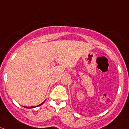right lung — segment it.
<instances>
[{"mask_svg": "<svg viewBox=\"0 0 129 129\" xmlns=\"http://www.w3.org/2000/svg\"><path fill=\"white\" fill-rule=\"evenodd\" d=\"M45 102V101L43 102H42V104H40V105H37V106H35V107H24V108H35V107H39V106H41V105H42V104H43L44 102Z\"/></svg>", "mask_w": 129, "mask_h": 129, "instance_id": "right-lung-1", "label": "right lung"}]
</instances>
